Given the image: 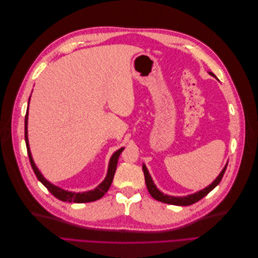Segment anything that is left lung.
Segmentation results:
<instances>
[{"label":"left lung","mask_w":258,"mask_h":258,"mask_svg":"<svg viewBox=\"0 0 258 258\" xmlns=\"http://www.w3.org/2000/svg\"><path fill=\"white\" fill-rule=\"evenodd\" d=\"M210 74L212 75V76H214V77H216L213 73L210 72ZM226 168H227V165L225 166V168L223 169L221 174L216 177L215 181L211 185H209L207 188L202 189V190H200V191H198L196 194H194V195H189V196H186V197H172V196H167V195H163L161 191H159L157 188H156L155 184L153 183V179H152L150 173H148V171H147V169H146V167L144 165H143V172H144L145 183H146V187H147V189H148V192L151 194V196L154 199L158 200V201H161V202H165V204H168V205L190 206V205L195 204V202H197L200 199L204 198L205 196H207V195L211 190H212L213 188H215V187L218 184H220V182L222 181V178H223V175L225 173V171H226Z\"/></svg>","instance_id":"8db88e82"}]
</instances>
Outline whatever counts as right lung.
<instances>
[{"label":"right lung","instance_id":"right-lung-1","mask_svg":"<svg viewBox=\"0 0 258 258\" xmlns=\"http://www.w3.org/2000/svg\"><path fill=\"white\" fill-rule=\"evenodd\" d=\"M25 139H26V145H27V151H28V155H29V160L31 163V167H32L34 173L36 175V177L40 181L46 188H47L54 197L58 198L61 201L64 202H76V204H85V202H91V201H96L100 198H102L104 196V194L110 188V186L113 182V177L115 174L116 171V167H117V162H118V158L119 155L121 154V152L123 151V148H120L117 152L114 153V155L112 156V158L110 160V166H108V171H107V175L105 177L104 181L101 183L96 189L90 190V191H86V192H71V191H67L59 188V187L54 186L52 184H50L48 181H46L44 178V176L41 174L40 171L37 170V168L35 167L32 156H31L30 153V148H29V142H28V111L26 114V119H25Z\"/></svg>","mask_w":258,"mask_h":258}]
</instances>
